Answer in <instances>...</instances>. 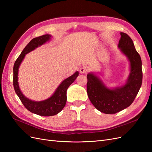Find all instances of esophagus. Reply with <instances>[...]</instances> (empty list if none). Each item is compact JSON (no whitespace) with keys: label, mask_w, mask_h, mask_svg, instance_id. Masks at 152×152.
I'll use <instances>...</instances> for the list:
<instances>
[{"label":"esophagus","mask_w":152,"mask_h":152,"mask_svg":"<svg viewBox=\"0 0 152 152\" xmlns=\"http://www.w3.org/2000/svg\"><path fill=\"white\" fill-rule=\"evenodd\" d=\"M89 71V69L86 66H82L80 68V72L81 73H86Z\"/></svg>","instance_id":"1"}]
</instances>
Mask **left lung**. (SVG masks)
<instances>
[{"label":"left lung","instance_id":"8db88e82","mask_svg":"<svg viewBox=\"0 0 152 152\" xmlns=\"http://www.w3.org/2000/svg\"><path fill=\"white\" fill-rule=\"evenodd\" d=\"M121 35L118 48L128 58L131 66L126 84L115 89H110L93 73H89L87 75V92L91 102L99 111L107 114L116 113L129 107L134 102L142 84L141 57L130 37L123 32Z\"/></svg>","mask_w":152,"mask_h":152}]
</instances>
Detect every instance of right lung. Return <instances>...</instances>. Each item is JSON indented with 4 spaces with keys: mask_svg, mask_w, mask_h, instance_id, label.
I'll return each mask as SVG.
<instances>
[{
    "mask_svg": "<svg viewBox=\"0 0 152 152\" xmlns=\"http://www.w3.org/2000/svg\"><path fill=\"white\" fill-rule=\"evenodd\" d=\"M50 37L51 36L50 35L46 34L32 39L23 50L21 54L14 64L13 67L14 88H15L16 93L20 99L21 103L30 112L44 117L55 115L60 112L65 107L67 99L66 91L68 87L75 81L76 78L79 75V72H76L74 74L64 80L61 84L58 86L51 97L42 101V102H34V101L25 97L24 95L21 93L18 82V69H19L21 63L24 59L26 54L46 42L50 39Z\"/></svg>",
    "mask_w": 152,
    "mask_h": 152,
    "instance_id": "1",
    "label": "right lung"
}]
</instances>
